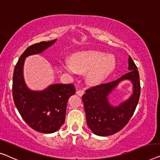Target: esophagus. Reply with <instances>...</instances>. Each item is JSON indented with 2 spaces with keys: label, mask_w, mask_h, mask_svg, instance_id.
Segmentation results:
<instances>
[{
  "label": "esophagus",
  "mask_w": 160,
  "mask_h": 160,
  "mask_svg": "<svg viewBox=\"0 0 160 160\" xmlns=\"http://www.w3.org/2000/svg\"><path fill=\"white\" fill-rule=\"evenodd\" d=\"M76 93H77L78 96H82V95L84 94V90H78V91L76 92Z\"/></svg>",
  "instance_id": "obj_1"
}]
</instances>
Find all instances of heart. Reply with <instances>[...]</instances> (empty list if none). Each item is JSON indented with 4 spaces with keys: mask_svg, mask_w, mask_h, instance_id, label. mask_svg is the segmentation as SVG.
Here are the masks:
<instances>
[{
    "mask_svg": "<svg viewBox=\"0 0 160 160\" xmlns=\"http://www.w3.org/2000/svg\"><path fill=\"white\" fill-rule=\"evenodd\" d=\"M116 61L113 54L95 50H87L74 54L71 61L61 63L62 70L72 74L86 72V80L90 84L103 81L116 68Z\"/></svg>",
    "mask_w": 160,
    "mask_h": 160,
    "instance_id": "obj_1",
    "label": "heart"
}]
</instances>
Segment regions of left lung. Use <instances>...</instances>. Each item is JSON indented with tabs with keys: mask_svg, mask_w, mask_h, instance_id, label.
<instances>
[{
	"mask_svg": "<svg viewBox=\"0 0 160 160\" xmlns=\"http://www.w3.org/2000/svg\"><path fill=\"white\" fill-rule=\"evenodd\" d=\"M128 60V73L116 80L90 88L82 95L88 126L95 135L107 137L117 133L127 124L137 108L141 92L139 75L130 56ZM123 80L132 82V94L118 106H112L109 95Z\"/></svg>",
	"mask_w": 160,
	"mask_h": 160,
	"instance_id": "8db88e82",
	"label": "left lung"
}]
</instances>
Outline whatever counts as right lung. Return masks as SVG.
Returning a JSON list of instances; mask_svg holds the SVG:
<instances>
[{
    "instance_id": "add662e5",
    "label": "right lung",
    "mask_w": 160,
    "mask_h": 160,
    "mask_svg": "<svg viewBox=\"0 0 160 160\" xmlns=\"http://www.w3.org/2000/svg\"><path fill=\"white\" fill-rule=\"evenodd\" d=\"M56 41L57 39L28 47L18 59L13 71L12 92L15 106L31 128L44 133L55 132L62 126L68 101L75 93V88L72 84L56 83L43 90H31L23 78V65L27 57L42 53Z\"/></svg>"
}]
</instances>
